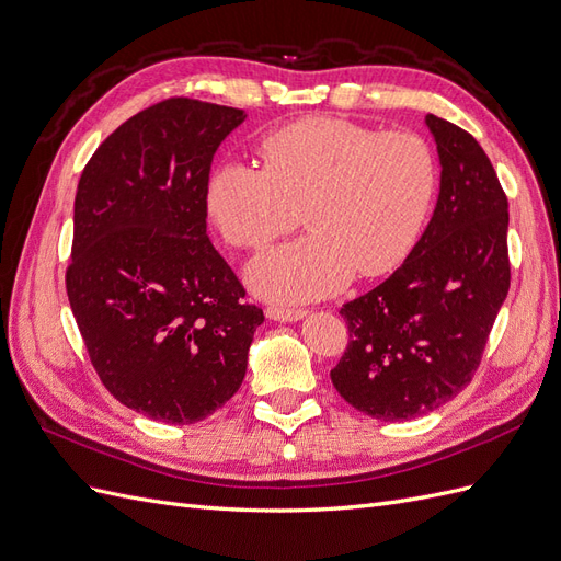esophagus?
<instances>
[{"mask_svg": "<svg viewBox=\"0 0 561 561\" xmlns=\"http://www.w3.org/2000/svg\"><path fill=\"white\" fill-rule=\"evenodd\" d=\"M307 316L304 309H293V307H268L266 309V318L278 320V322H293V320H301Z\"/></svg>", "mask_w": 561, "mask_h": 561, "instance_id": "1", "label": "esophagus"}]
</instances>
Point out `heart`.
I'll return each instance as SVG.
<instances>
[{
    "instance_id": "1",
    "label": "heart",
    "mask_w": 561,
    "mask_h": 561,
    "mask_svg": "<svg viewBox=\"0 0 561 561\" xmlns=\"http://www.w3.org/2000/svg\"><path fill=\"white\" fill-rule=\"evenodd\" d=\"M264 168L219 163L208 210L236 248L260 250L304 225L311 233L248 266L254 293L283 301L332 295L353 278L396 268L416 243L437 184L428 142L334 116H307L262 142Z\"/></svg>"
}]
</instances>
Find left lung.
I'll return each mask as SVG.
<instances>
[{
  "label": "left lung",
  "mask_w": 561,
  "mask_h": 561,
  "mask_svg": "<svg viewBox=\"0 0 561 561\" xmlns=\"http://www.w3.org/2000/svg\"><path fill=\"white\" fill-rule=\"evenodd\" d=\"M439 196L407 260L342 307L348 346L336 393L379 421L437 410L472 381L511 287L507 198L480 142L435 114Z\"/></svg>",
  "instance_id": "left-lung-1"
}]
</instances>
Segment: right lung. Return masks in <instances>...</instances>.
Here are the masks:
<instances>
[{"label":"right lung","instance_id":"right-lung-1","mask_svg":"<svg viewBox=\"0 0 561 561\" xmlns=\"http://www.w3.org/2000/svg\"><path fill=\"white\" fill-rule=\"evenodd\" d=\"M245 112L168 98L95 149L75 196L67 299L110 393L196 423L241 388L264 313L206 233L217 147Z\"/></svg>","mask_w":561,"mask_h":561}]
</instances>
